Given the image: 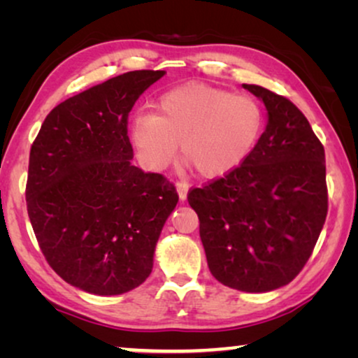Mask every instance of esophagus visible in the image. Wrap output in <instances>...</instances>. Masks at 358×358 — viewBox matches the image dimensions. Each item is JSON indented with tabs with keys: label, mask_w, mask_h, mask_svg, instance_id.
Masks as SVG:
<instances>
[{
	"label": "esophagus",
	"mask_w": 358,
	"mask_h": 358,
	"mask_svg": "<svg viewBox=\"0 0 358 358\" xmlns=\"http://www.w3.org/2000/svg\"><path fill=\"white\" fill-rule=\"evenodd\" d=\"M176 187H178V194L180 200H184L187 197V192H189V182H185V180H178L176 182Z\"/></svg>",
	"instance_id": "34e87169"
}]
</instances>
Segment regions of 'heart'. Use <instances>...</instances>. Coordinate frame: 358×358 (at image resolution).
<instances>
[{"instance_id": "heart-1", "label": "heart", "mask_w": 358, "mask_h": 358, "mask_svg": "<svg viewBox=\"0 0 358 358\" xmlns=\"http://www.w3.org/2000/svg\"><path fill=\"white\" fill-rule=\"evenodd\" d=\"M264 125L261 106L243 92L182 86L164 92L156 112H140L130 124L131 143L150 168L164 169L178 156L203 178H220L241 166Z\"/></svg>"}]
</instances>
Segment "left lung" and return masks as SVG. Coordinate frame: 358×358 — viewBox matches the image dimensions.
<instances>
[{"mask_svg": "<svg viewBox=\"0 0 358 358\" xmlns=\"http://www.w3.org/2000/svg\"><path fill=\"white\" fill-rule=\"evenodd\" d=\"M266 130L246 161L187 200L199 215L212 275L241 292L290 283L313 254L327 215L324 146L290 99L256 85Z\"/></svg>", "mask_w": 358, "mask_h": 358, "instance_id": "1", "label": "left lung"}]
</instances>
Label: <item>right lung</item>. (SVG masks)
Wrapping results in <instances>:
<instances>
[{"instance_id":"add662e5","label":"right lung","mask_w":358,"mask_h":358,"mask_svg":"<svg viewBox=\"0 0 358 358\" xmlns=\"http://www.w3.org/2000/svg\"><path fill=\"white\" fill-rule=\"evenodd\" d=\"M166 71L136 70L63 101L29 155L26 202L41 251L70 285L120 295L153 268L155 246L178 203L163 174L131 164L129 114Z\"/></svg>"}]
</instances>
